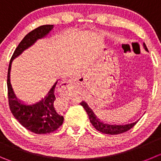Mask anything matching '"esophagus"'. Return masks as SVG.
Masks as SVG:
<instances>
[{"mask_svg": "<svg viewBox=\"0 0 161 161\" xmlns=\"http://www.w3.org/2000/svg\"><path fill=\"white\" fill-rule=\"evenodd\" d=\"M79 79H70V80L64 82L62 84H60L59 87L58 88V91L61 95H67V93L70 92L71 90L74 89V86L79 82Z\"/></svg>", "mask_w": 161, "mask_h": 161, "instance_id": "34e87169", "label": "esophagus"}]
</instances>
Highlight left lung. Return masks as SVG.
<instances>
[{
	"label": "left lung",
	"mask_w": 161,
	"mask_h": 161,
	"mask_svg": "<svg viewBox=\"0 0 161 161\" xmlns=\"http://www.w3.org/2000/svg\"><path fill=\"white\" fill-rule=\"evenodd\" d=\"M144 47L145 50L148 52V48H147L146 45L144 43ZM81 106L84 108L86 113H87L88 117H89L90 121L91 124L93 125L94 128L99 132H101L103 133H106V134H110V135H115V134H120V133H125V132L128 131L130 129H132L135 125L137 123V121L135 122L130 123V124H125V125H110V124H106V123L100 121L99 119H97V117L94 115L93 111L91 110L87 106V104L85 102H82L80 103Z\"/></svg>",
	"instance_id": "1"
}]
</instances>
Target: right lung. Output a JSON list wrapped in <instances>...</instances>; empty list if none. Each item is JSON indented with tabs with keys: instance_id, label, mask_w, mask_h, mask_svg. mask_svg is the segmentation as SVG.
Instances as JSON below:
<instances>
[{
	"instance_id": "add662e5",
	"label": "right lung",
	"mask_w": 161,
	"mask_h": 161,
	"mask_svg": "<svg viewBox=\"0 0 161 161\" xmlns=\"http://www.w3.org/2000/svg\"><path fill=\"white\" fill-rule=\"evenodd\" d=\"M53 28V25H47L38 27L28 33L19 43L9 62L7 76L8 98L9 109L12 114L19 124L25 129L36 134H46L55 131L64 122V117L61 116L54 107L55 100V90L56 82L49 91L47 95L36 104L27 106L17 101L10 84V69L13 60L20 55L25 49L35 43L38 39L47 35Z\"/></svg>"
}]
</instances>
